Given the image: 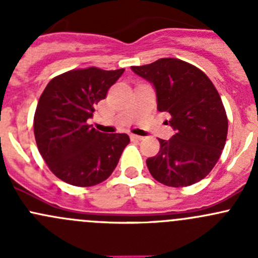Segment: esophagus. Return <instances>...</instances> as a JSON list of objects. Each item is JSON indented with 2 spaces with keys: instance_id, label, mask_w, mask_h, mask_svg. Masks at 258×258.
<instances>
[{
  "instance_id": "obj_1",
  "label": "esophagus",
  "mask_w": 258,
  "mask_h": 258,
  "mask_svg": "<svg viewBox=\"0 0 258 258\" xmlns=\"http://www.w3.org/2000/svg\"><path fill=\"white\" fill-rule=\"evenodd\" d=\"M131 139L135 140V141H141V140L144 139V137L139 136V135H131Z\"/></svg>"
}]
</instances>
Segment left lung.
Returning <instances> with one entry per match:
<instances>
[{
  "label": "left lung",
  "instance_id": "obj_1",
  "mask_svg": "<svg viewBox=\"0 0 258 258\" xmlns=\"http://www.w3.org/2000/svg\"><path fill=\"white\" fill-rule=\"evenodd\" d=\"M131 70L152 83L157 110L170 113L168 123L175 130L168 141L160 140V152L146 161L152 177L170 187L201 181L217 163L228 130L213 83L201 70L178 58H160Z\"/></svg>",
  "mask_w": 258,
  "mask_h": 258
}]
</instances>
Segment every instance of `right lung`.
<instances>
[{"mask_svg":"<svg viewBox=\"0 0 258 258\" xmlns=\"http://www.w3.org/2000/svg\"><path fill=\"white\" fill-rule=\"evenodd\" d=\"M123 69L72 70L54 77L38 100L33 130L38 151L56 177L90 187L110 177L130 137L102 134L87 123Z\"/></svg>","mask_w":258,"mask_h":258,"instance_id":"obj_1","label":"right lung"}]
</instances>
